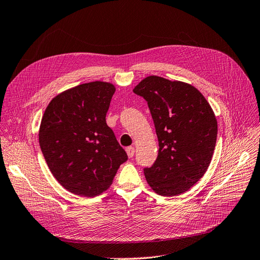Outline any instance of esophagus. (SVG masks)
Here are the masks:
<instances>
[{
  "mask_svg": "<svg viewBox=\"0 0 260 260\" xmlns=\"http://www.w3.org/2000/svg\"><path fill=\"white\" fill-rule=\"evenodd\" d=\"M126 153H127L128 157H133L134 154H135V149H134V147H127L126 148Z\"/></svg>",
  "mask_w": 260,
  "mask_h": 260,
  "instance_id": "obj_1",
  "label": "esophagus"
}]
</instances>
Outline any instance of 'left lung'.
I'll use <instances>...</instances> for the list:
<instances>
[{
  "instance_id": "8db88e82",
  "label": "left lung",
  "mask_w": 260,
  "mask_h": 260,
  "mask_svg": "<svg viewBox=\"0 0 260 260\" xmlns=\"http://www.w3.org/2000/svg\"><path fill=\"white\" fill-rule=\"evenodd\" d=\"M148 103L158 140V153L145 177L157 194L186 192L207 171L217 139V121L207 100L187 83L156 75L133 89Z\"/></svg>"
}]
</instances>
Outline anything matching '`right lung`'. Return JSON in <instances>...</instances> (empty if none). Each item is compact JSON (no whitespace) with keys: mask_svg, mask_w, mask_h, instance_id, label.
Instances as JSON below:
<instances>
[{"mask_svg":"<svg viewBox=\"0 0 260 260\" xmlns=\"http://www.w3.org/2000/svg\"><path fill=\"white\" fill-rule=\"evenodd\" d=\"M114 91L107 82L78 85L53 98L42 118V153L57 181L74 194L103 193L127 160L106 123Z\"/></svg>","mask_w":260,"mask_h":260,"instance_id":"add662e5","label":"right lung"}]
</instances>
